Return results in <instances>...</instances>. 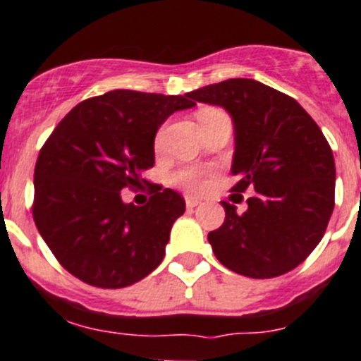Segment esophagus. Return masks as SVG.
<instances>
[{
    "mask_svg": "<svg viewBox=\"0 0 361 361\" xmlns=\"http://www.w3.org/2000/svg\"><path fill=\"white\" fill-rule=\"evenodd\" d=\"M185 203H187V208H194V207H197V204L201 203V200H197V197L187 196V197H185Z\"/></svg>",
    "mask_w": 361,
    "mask_h": 361,
    "instance_id": "1",
    "label": "esophagus"
}]
</instances>
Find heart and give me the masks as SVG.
Instances as JSON below:
<instances>
[{
	"label": "heart",
	"mask_w": 361,
	"mask_h": 361,
	"mask_svg": "<svg viewBox=\"0 0 361 361\" xmlns=\"http://www.w3.org/2000/svg\"><path fill=\"white\" fill-rule=\"evenodd\" d=\"M174 181L190 192H200L207 187V173L197 167H187L174 174Z\"/></svg>",
	"instance_id": "obj_1"
}]
</instances>
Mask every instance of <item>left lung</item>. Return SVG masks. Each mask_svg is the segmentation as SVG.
I'll use <instances>...</instances> for the list:
<instances>
[{"instance_id": "obj_1", "label": "left lung", "mask_w": 361, "mask_h": 361, "mask_svg": "<svg viewBox=\"0 0 361 361\" xmlns=\"http://www.w3.org/2000/svg\"><path fill=\"white\" fill-rule=\"evenodd\" d=\"M187 97L222 106L235 128V192L255 188L247 210L221 201L226 219L208 233L224 267L255 279L292 271L317 247L335 208V158L294 97L257 80L231 78Z\"/></svg>"}]
</instances>
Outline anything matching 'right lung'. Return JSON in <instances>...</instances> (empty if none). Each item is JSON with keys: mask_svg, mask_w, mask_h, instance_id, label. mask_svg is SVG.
I'll use <instances>...</instances> for the list:
<instances>
[{"mask_svg": "<svg viewBox=\"0 0 361 361\" xmlns=\"http://www.w3.org/2000/svg\"><path fill=\"white\" fill-rule=\"evenodd\" d=\"M185 96L110 90L82 101L40 149L33 174V221L63 269L101 288H123L161 264L185 200L171 188L149 203H124L123 188L146 183L154 135Z\"/></svg>", "mask_w": 361, "mask_h": 361, "instance_id": "obj_1", "label": "right lung"}]
</instances>
